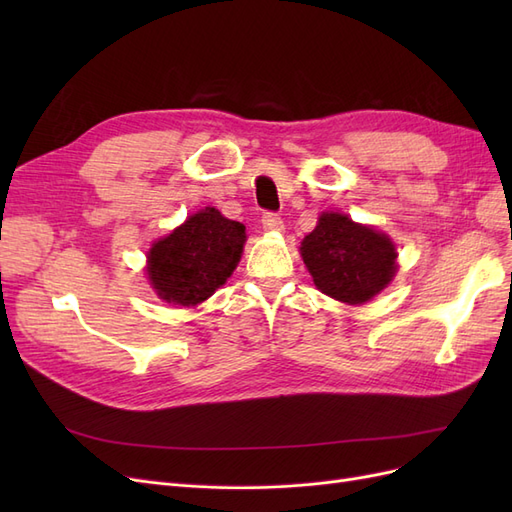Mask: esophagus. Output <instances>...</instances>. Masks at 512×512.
Returning <instances> with one entry per match:
<instances>
[{
  "label": "esophagus",
  "mask_w": 512,
  "mask_h": 512,
  "mask_svg": "<svg viewBox=\"0 0 512 512\" xmlns=\"http://www.w3.org/2000/svg\"><path fill=\"white\" fill-rule=\"evenodd\" d=\"M260 224H262V228L269 230V232H282L284 230V222L277 213H265V215H262Z\"/></svg>",
  "instance_id": "34e87169"
}]
</instances>
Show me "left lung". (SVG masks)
I'll return each instance as SVG.
<instances>
[{"instance_id":"obj_1","label":"left lung","mask_w":512,"mask_h":512,"mask_svg":"<svg viewBox=\"0 0 512 512\" xmlns=\"http://www.w3.org/2000/svg\"><path fill=\"white\" fill-rule=\"evenodd\" d=\"M299 252L316 288L348 305L371 301L397 273L393 241L344 213L324 211Z\"/></svg>"}]
</instances>
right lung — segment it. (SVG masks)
<instances>
[{"mask_svg": "<svg viewBox=\"0 0 512 512\" xmlns=\"http://www.w3.org/2000/svg\"><path fill=\"white\" fill-rule=\"evenodd\" d=\"M245 245V226L205 207L147 252L149 284L173 305H198L226 284Z\"/></svg>", "mask_w": 512, "mask_h": 512, "instance_id": "1", "label": "right lung"}]
</instances>
